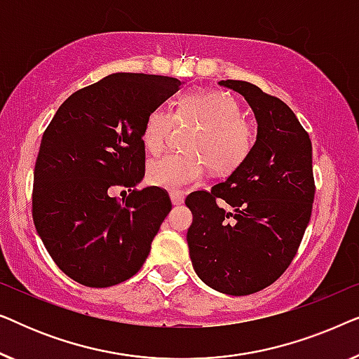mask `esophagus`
I'll use <instances>...</instances> for the list:
<instances>
[{"mask_svg": "<svg viewBox=\"0 0 359 359\" xmlns=\"http://www.w3.org/2000/svg\"><path fill=\"white\" fill-rule=\"evenodd\" d=\"M170 199H171V204H173V205H181L184 203V196L181 193H171Z\"/></svg>", "mask_w": 359, "mask_h": 359, "instance_id": "esophagus-1", "label": "esophagus"}]
</instances>
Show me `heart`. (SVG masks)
<instances>
[{"instance_id": "1", "label": "heart", "mask_w": 359, "mask_h": 359, "mask_svg": "<svg viewBox=\"0 0 359 359\" xmlns=\"http://www.w3.org/2000/svg\"><path fill=\"white\" fill-rule=\"evenodd\" d=\"M176 117L196 121L201 129L189 142L193 154H170L150 161L147 180L168 191H181L199 183L208 171V161L215 171H232L253 149V129L245 122L242 107L229 93L194 90L178 102ZM175 124L173 112L155 107L149 112L142 130V142L150 154L163 150Z\"/></svg>"}]
</instances>
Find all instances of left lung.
Listing matches in <instances>:
<instances>
[{"instance_id":"obj_1","label":"left lung","mask_w":359,"mask_h":359,"mask_svg":"<svg viewBox=\"0 0 359 359\" xmlns=\"http://www.w3.org/2000/svg\"><path fill=\"white\" fill-rule=\"evenodd\" d=\"M219 85L252 107L257 140L227 180L209 193L188 196L193 224L186 240L201 281L219 292L247 296L273 284L296 257L316 194L312 144L281 100L247 81Z\"/></svg>"}]
</instances>
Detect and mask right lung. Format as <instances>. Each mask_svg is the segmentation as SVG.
I'll use <instances>...</instances> for the list:
<instances>
[{
  "label": "right lung",
  "mask_w": 359,
  "mask_h": 359,
  "mask_svg": "<svg viewBox=\"0 0 359 359\" xmlns=\"http://www.w3.org/2000/svg\"><path fill=\"white\" fill-rule=\"evenodd\" d=\"M180 80L112 73L73 93L43 132L34 168V225L53 262L88 287L134 276L171 210L163 189H135L145 176L142 130ZM127 187L117 203L110 193Z\"/></svg>",
  "instance_id": "right-lung-1"
}]
</instances>
